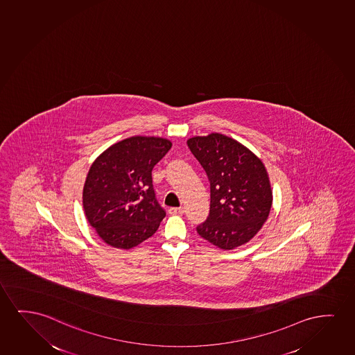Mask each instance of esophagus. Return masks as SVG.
Returning a JSON list of instances; mask_svg holds the SVG:
<instances>
[{
  "label": "esophagus",
  "instance_id": "1",
  "mask_svg": "<svg viewBox=\"0 0 355 355\" xmlns=\"http://www.w3.org/2000/svg\"><path fill=\"white\" fill-rule=\"evenodd\" d=\"M168 212L171 214H184V209L183 207H171Z\"/></svg>",
  "mask_w": 355,
  "mask_h": 355
}]
</instances>
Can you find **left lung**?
Listing matches in <instances>:
<instances>
[{
    "label": "left lung",
    "mask_w": 355,
    "mask_h": 355,
    "mask_svg": "<svg viewBox=\"0 0 355 355\" xmlns=\"http://www.w3.org/2000/svg\"><path fill=\"white\" fill-rule=\"evenodd\" d=\"M187 143L206 171L211 188L209 217L196 232L222 250L248 243L272 209L266 166L246 146L220 133L193 137Z\"/></svg>",
    "instance_id": "left-lung-1"
}]
</instances>
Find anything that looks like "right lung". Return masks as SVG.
I'll return each mask as SVG.
<instances>
[{"label":"right lung","instance_id":"add662e5","mask_svg":"<svg viewBox=\"0 0 355 355\" xmlns=\"http://www.w3.org/2000/svg\"><path fill=\"white\" fill-rule=\"evenodd\" d=\"M171 146L160 137H131L109 146L89 167L83 209L104 243L130 250L157 230L166 212L156 200L151 171Z\"/></svg>","mask_w":355,"mask_h":355}]
</instances>
